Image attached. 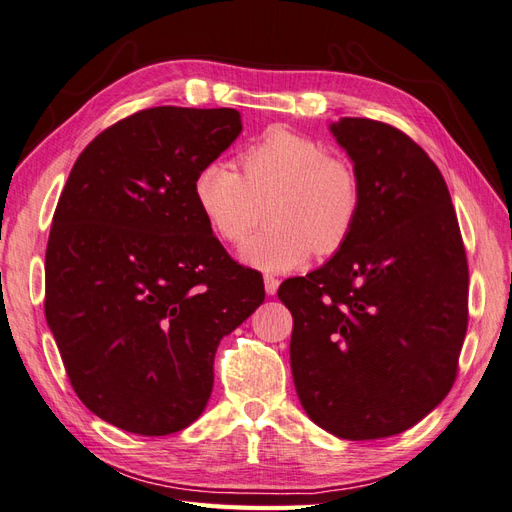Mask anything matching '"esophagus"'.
I'll use <instances>...</instances> for the list:
<instances>
[{"label": "esophagus", "mask_w": 512, "mask_h": 512, "mask_svg": "<svg viewBox=\"0 0 512 512\" xmlns=\"http://www.w3.org/2000/svg\"><path fill=\"white\" fill-rule=\"evenodd\" d=\"M277 288H280V280H275V277L267 275V277H265V292L269 294V297H275Z\"/></svg>", "instance_id": "obj_1"}]
</instances>
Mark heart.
Here are the masks:
<instances>
[{"mask_svg": "<svg viewBox=\"0 0 512 512\" xmlns=\"http://www.w3.org/2000/svg\"><path fill=\"white\" fill-rule=\"evenodd\" d=\"M241 166L243 175L222 160L200 166L192 196L226 243L250 235L267 205L271 224L243 243L245 265L284 273L301 267L314 250L335 254L352 235L363 205L361 179L314 138L273 126L243 151Z\"/></svg>", "mask_w": 512, "mask_h": 512, "instance_id": "b5f03b06", "label": "heart"}]
</instances>
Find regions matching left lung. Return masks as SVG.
Segmentation results:
<instances>
[{
  "label": "left lung",
  "mask_w": 512,
  "mask_h": 512,
  "mask_svg": "<svg viewBox=\"0 0 512 512\" xmlns=\"http://www.w3.org/2000/svg\"><path fill=\"white\" fill-rule=\"evenodd\" d=\"M361 179L359 222L286 280L290 369L305 414L344 440L389 438L451 391L468 329V260L438 166L393 126L329 123Z\"/></svg>",
  "instance_id": "obj_1"
}]
</instances>
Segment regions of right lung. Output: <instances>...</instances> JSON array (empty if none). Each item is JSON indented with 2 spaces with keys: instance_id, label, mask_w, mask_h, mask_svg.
<instances>
[{
  "instance_id": "1",
  "label": "right lung",
  "mask_w": 512,
  "mask_h": 512,
  "mask_svg": "<svg viewBox=\"0 0 512 512\" xmlns=\"http://www.w3.org/2000/svg\"><path fill=\"white\" fill-rule=\"evenodd\" d=\"M235 108L156 106L74 162L46 245L44 314L72 389L123 431L203 414L222 337L265 301L196 209L192 183L241 134Z\"/></svg>"
}]
</instances>
